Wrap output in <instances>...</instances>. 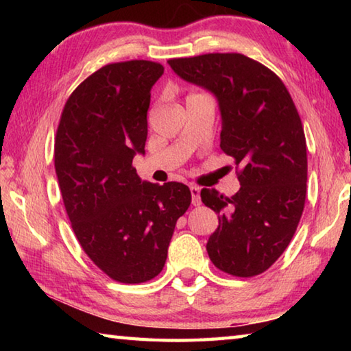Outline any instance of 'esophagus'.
Returning a JSON list of instances; mask_svg holds the SVG:
<instances>
[{
  "label": "esophagus",
  "instance_id": "esophagus-1",
  "mask_svg": "<svg viewBox=\"0 0 351 351\" xmlns=\"http://www.w3.org/2000/svg\"><path fill=\"white\" fill-rule=\"evenodd\" d=\"M190 193H192V204L199 206L201 197H199V187L198 186H190Z\"/></svg>",
  "mask_w": 351,
  "mask_h": 351
}]
</instances>
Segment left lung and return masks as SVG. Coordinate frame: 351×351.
I'll return each mask as SVG.
<instances>
[{"label":"left lung","mask_w":351,"mask_h":351,"mask_svg":"<svg viewBox=\"0 0 351 351\" xmlns=\"http://www.w3.org/2000/svg\"><path fill=\"white\" fill-rule=\"evenodd\" d=\"M169 64L217 97L219 147L240 167L234 197L201 190L203 203L219 215L207 254L226 274L258 276L288 247L304 212L308 162L299 112L283 82L243 54L171 58Z\"/></svg>","instance_id":"8db88e82"}]
</instances>
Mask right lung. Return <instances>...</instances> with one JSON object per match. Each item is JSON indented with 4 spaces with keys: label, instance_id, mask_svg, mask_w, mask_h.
Here are the masks:
<instances>
[{
    "label": "right lung",
    "instance_id": "obj_1",
    "mask_svg": "<svg viewBox=\"0 0 351 351\" xmlns=\"http://www.w3.org/2000/svg\"><path fill=\"white\" fill-rule=\"evenodd\" d=\"M162 74L148 60L105 64L73 91L57 128L54 164L71 226L93 263L121 283L162 271L192 201L184 184L141 181L132 165L145 153L150 91Z\"/></svg>",
    "mask_w": 351,
    "mask_h": 351
}]
</instances>
